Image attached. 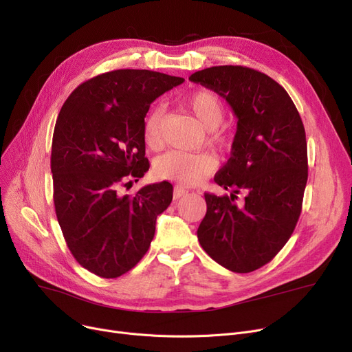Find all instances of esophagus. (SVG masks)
<instances>
[{
  "mask_svg": "<svg viewBox=\"0 0 352 352\" xmlns=\"http://www.w3.org/2000/svg\"><path fill=\"white\" fill-rule=\"evenodd\" d=\"M188 191L186 190V188H181V187H174V192H173V197H174V199H179L181 197H184L186 195Z\"/></svg>",
  "mask_w": 352,
  "mask_h": 352,
  "instance_id": "obj_1",
  "label": "esophagus"
}]
</instances>
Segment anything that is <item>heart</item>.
Masks as SVG:
<instances>
[{"label": "heart", "instance_id": "b5f03b06", "mask_svg": "<svg viewBox=\"0 0 352 352\" xmlns=\"http://www.w3.org/2000/svg\"><path fill=\"white\" fill-rule=\"evenodd\" d=\"M182 105L191 113L202 128L208 129V142L217 148H227L230 135L218 133L215 128L223 122L226 108L214 91L197 89L182 100ZM144 141L150 148H158L162 140V113L155 108L144 121ZM215 170V162L206 154H187L179 151L166 153L154 164V174L161 179L177 181L184 186H195L204 181Z\"/></svg>", "mask_w": 352, "mask_h": 352}]
</instances>
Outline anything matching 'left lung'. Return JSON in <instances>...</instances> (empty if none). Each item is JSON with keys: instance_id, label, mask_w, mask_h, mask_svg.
Instances as JSON below:
<instances>
[{"instance_id": "obj_1", "label": "left lung", "mask_w": 352, "mask_h": 352, "mask_svg": "<svg viewBox=\"0 0 352 352\" xmlns=\"http://www.w3.org/2000/svg\"><path fill=\"white\" fill-rule=\"evenodd\" d=\"M190 81L226 98L238 118L231 157L214 177L231 194H204L198 241L219 265L251 272L281 251L298 223L308 179L304 124L288 92L264 72L219 65Z\"/></svg>"}]
</instances>
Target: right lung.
<instances>
[{
	"mask_svg": "<svg viewBox=\"0 0 352 352\" xmlns=\"http://www.w3.org/2000/svg\"><path fill=\"white\" fill-rule=\"evenodd\" d=\"M182 82L150 69L108 71L80 84L60 111L51 146L55 214L72 256L101 278L141 261L171 204L166 181L135 195L120 190L150 168L142 129L151 102Z\"/></svg>",
	"mask_w": 352,
	"mask_h": 352,
	"instance_id": "right-lung-1",
	"label": "right lung"
}]
</instances>
